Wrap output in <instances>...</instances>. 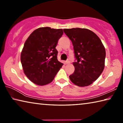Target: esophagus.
<instances>
[{
    "instance_id": "esophagus-1",
    "label": "esophagus",
    "mask_w": 123,
    "mask_h": 123,
    "mask_svg": "<svg viewBox=\"0 0 123 123\" xmlns=\"http://www.w3.org/2000/svg\"><path fill=\"white\" fill-rule=\"evenodd\" d=\"M64 63H65V64H69V63H70V61H68V60H67V61H65V62H64Z\"/></svg>"
}]
</instances>
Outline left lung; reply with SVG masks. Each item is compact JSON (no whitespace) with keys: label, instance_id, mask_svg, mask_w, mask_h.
<instances>
[{"label":"left lung","instance_id":"1","mask_svg":"<svg viewBox=\"0 0 123 123\" xmlns=\"http://www.w3.org/2000/svg\"><path fill=\"white\" fill-rule=\"evenodd\" d=\"M72 41L77 61L73 62L75 70L69 75L76 86L85 87L95 81L103 72L105 49L99 37L87 29H64Z\"/></svg>","mask_w":123,"mask_h":123}]
</instances>
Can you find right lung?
I'll return each instance as SVG.
<instances>
[{
    "instance_id": "right-lung-1",
    "label": "right lung",
    "mask_w": 123,
    "mask_h": 123,
    "mask_svg": "<svg viewBox=\"0 0 123 123\" xmlns=\"http://www.w3.org/2000/svg\"><path fill=\"white\" fill-rule=\"evenodd\" d=\"M63 29L42 27L34 30L25 42L20 61L24 74L39 86L51 82L63 66L55 48Z\"/></svg>"
}]
</instances>
